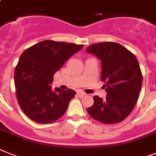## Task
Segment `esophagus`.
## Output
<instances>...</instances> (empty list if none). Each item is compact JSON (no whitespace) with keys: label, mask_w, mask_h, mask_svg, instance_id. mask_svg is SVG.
Returning <instances> with one entry per match:
<instances>
[{"label":"esophagus","mask_w":156,"mask_h":156,"mask_svg":"<svg viewBox=\"0 0 156 156\" xmlns=\"http://www.w3.org/2000/svg\"><path fill=\"white\" fill-rule=\"evenodd\" d=\"M78 95L79 96V97H84V96H86V93H85L84 92H82V91H79V92H78Z\"/></svg>","instance_id":"34e87169"}]
</instances>
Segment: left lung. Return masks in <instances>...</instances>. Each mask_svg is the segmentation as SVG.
Instances as JSON below:
<instances>
[{
    "label": "left lung",
    "instance_id": "left-lung-1",
    "mask_svg": "<svg viewBox=\"0 0 156 156\" xmlns=\"http://www.w3.org/2000/svg\"><path fill=\"white\" fill-rule=\"evenodd\" d=\"M86 52L101 61V80L107 92L105 99L93 97L88 113L104 124L122 121L134 108L141 89L142 74L136 56L115 42L91 44Z\"/></svg>",
    "mask_w": 156,
    "mask_h": 156
}]
</instances>
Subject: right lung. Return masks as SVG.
Wrapping results in <instances>:
<instances>
[{"label":"right lung","mask_w":156,"mask_h":156,"mask_svg":"<svg viewBox=\"0 0 156 156\" xmlns=\"http://www.w3.org/2000/svg\"><path fill=\"white\" fill-rule=\"evenodd\" d=\"M83 44L43 41L26 49L15 69L18 103L26 115L39 123L61 118L76 92L50 86L53 75Z\"/></svg>","instance_id":"right-lung-1"}]
</instances>
